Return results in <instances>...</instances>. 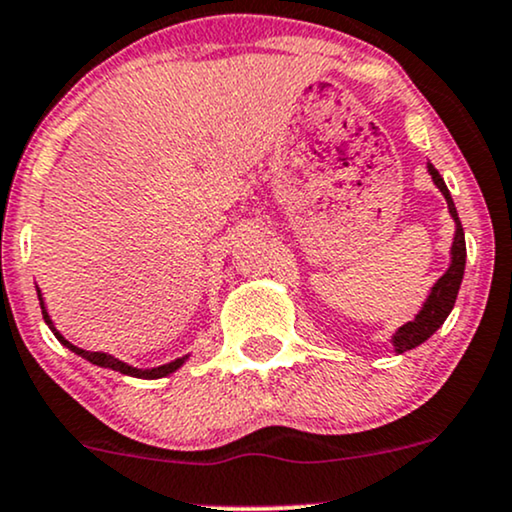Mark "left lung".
Wrapping results in <instances>:
<instances>
[{"mask_svg":"<svg viewBox=\"0 0 512 512\" xmlns=\"http://www.w3.org/2000/svg\"><path fill=\"white\" fill-rule=\"evenodd\" d=\"M429 174H432L436 188H439L443 197H446L448 209H451V217L455 219V238H453V248H451L453 257H451V267H448V272L434 283L432 293H429L427 303H424L420 315L412 319V322L400 326V329L396 331V336H393L396 353H405V350L417 348L420 343L427 341V338L432 336L443 322H446V317L451 315V310L455 305V298H458L460 283H463V274H465L467 250H465L463 224H460L458 212H455L453 197H451V193H448L446 183H443L441 174L434 169L432 164H429Z\"/></svg>","mask_w":512,"mask_h":512,"instance_id":"left-lung-1","label":"left lung"}]
</instances>
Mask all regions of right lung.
<instances>
[{
	"label": "right lung",
	"instance_id": "obj_1",
	"mask_svg": "<svg viewBox=\"0 0 512 512\" xmlns=\"http://www.w3.org/2000/svg\"><path fill=\"white\" fill-rule=\"evenodd\" d=\"M38 298H40V291H38ZM42 300V298H40ZM42 305V303H40ZM42 317H45V322H47V326L49 329L54 331V336L59 338V343H64L66 348L69 350H73V353L76 355H80V357H85V360H90L92 365H100V367H109V369H114V372H121V374H128V377H140V379H159V377H166V374H171V372H176L178 367L183 365V362H186V357H181V360H174V362H169V365H162V367H155V369H135V367H131V365H126V362H121V360H116V357H112V355H107V353H90V350H80V348H76L73 346V343H69L66 341L64 336L59 334L57 329H54V324H52V319H49V315H47V310H45V305H42Z\"/></svg>",
	"mask_w": 512,
	"mask_h": 512
}]
</instances>
